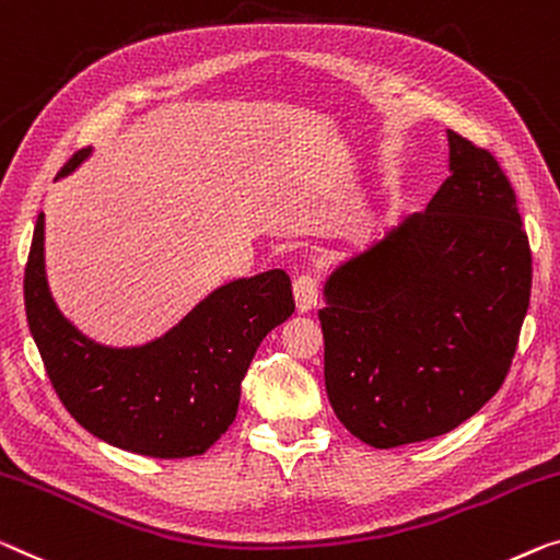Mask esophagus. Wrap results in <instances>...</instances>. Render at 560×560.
<instances>
[{
    "label": "esophagus",
    "mask_w": 560,
    "mask_h": 560,
    "mask_svg": "<svg viewBox=\"0 0 560 560\" xmlns=\"http://www.w3.org/2000/svg\"><path fill=\"white\" fill-rule=\"evenodd\" d=\"M294 299H296V308L302 314L312 312L319 302V283L312 277V273H304V277H299L294 281Z\"/></svg>",
    "instance_id": "obj_1"
}]
</instances>
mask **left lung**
Segmentation results:
<instances>
[{
    "label": "left lung",
    "instance_id": "left-lung-1",
    "mask_svg": "<svg viewBox=\"0 0 560 560\" xmlns=\"http://www.w3.org/2000/svg\"><path fill=\"white\" fill-rule=\"evenodd\" d=\"M450 175L324 283L334 415L380 450L455 430L503 387L530 304V246L508 175L447 130Z\"/></svg>",
    "mask_w": 560,
    "mask_h": 560
}]
</instances>
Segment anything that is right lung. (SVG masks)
I'll list each match as a JSON object with an SVG mask.
<instances>
[{
  "label": "right lung",
  "instance_id": "obj_1",
  "mask_svg": "<svg viewBox=\"0 0 560 560\" xmlns=\"http://www.w3.org/2000/svg\"><path fill=\"white\" fill-rule=\"evenodd\" d=\"M90 155L74 153L57 178ZM24 308L47 377L88 432L148 457L203 455L238 412L246 377L266 334L294 314L291 279L273 269L223 283L143 347H105L65 319L47 287L45 213L24 269Z\"/></svg>",
  "mask_w": 560,
  "mask_h": 560
}]
</instances>
